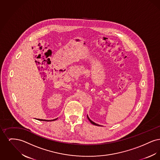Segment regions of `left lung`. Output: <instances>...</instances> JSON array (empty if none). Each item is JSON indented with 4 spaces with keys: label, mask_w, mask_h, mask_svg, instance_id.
Instances as JSON below:
<instances>
[{
    "label": "left lung",
    "mask_w": 160,
    "mask_h": 160,
    "mask_svg": "<svg viewBox=\"0 0 160 160\" xmlns=\"http://www.w3.org/2000/svg\"><path fill=\"white\" fill-rule=\"evenodd\" d=\"M87 118H88V119H89V121L91 122V123H92L93 125H97V126H101V125H98V124H97V123H95L94 122H93L92 121H91V119H90V118H89V116H88V115H87Z\"/></svg>",
    "instance_id": "obj_1"
}]
</instances>
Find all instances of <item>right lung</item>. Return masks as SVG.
Returning <instances> with one entry per match:
<instances>
[{"label":"right lung","instance_id":"add662e5","mask_svg":"<svg viewBox=\"0 0 160 160\" xmlns=\"http://www.w3.org/2000/svg\"><path fill=\"white\" fill-rule=\"evenodd\" d=\"M58 118H56V119H53V120H45V119H37V120L38 121H55V120H56Z\"/></svg>","mask_w":160,"mask_h":160}]
</instances>
